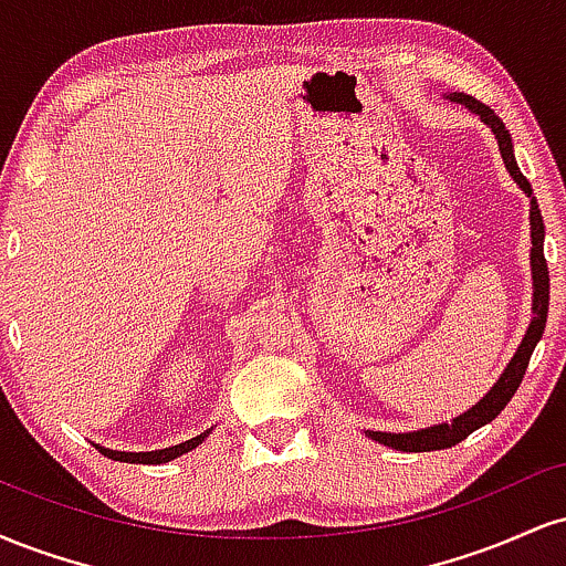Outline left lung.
Instances as JSON below:
<instances>
[{"mask_svg": "<svg viewBox=\"0 0 566 566\" xmlns=\"http://www.w3.org/2000/svg\"><path fill=\"white\" fill-rule=\"evenodd\" d=\"M447 101L460 103V106L469 108L471 114H476L479 119L484 122L486 127L492 129L495 135L500 157H503L505 170L511 172L513 184L524 191V197L530 199V237H532V250H530V269H532V319L527 333H524L522 343H518L516 354L511 356V361L505 365L500 378L495 380V386L486 391L482 399L476 401L471 409H465L463 415L458 418L447 420V423H437L428 428H418V431H407V433H391V431H365L369 439H375L378 444L391 447V450H401V452H433V450H447V447H454L458 441H463L469 433L476 431L486 423L497 418L500 409L511 401V396L516 394L518 382H522L524 373H527L530 356L535 350L537 343H541L543 329H545V319H548V265H545V255H543V239H545V226H543V216L541 207H537L535 193H532L530 180L524 178L522 170H518L516 157H513V143L509 129H505L503 119L492 112L490 106L479 103L476 97L465 95V93H444Z\"/></svg>", "mask_w": 566, "mask_h": 566, "instance_id": "obj_1", "label": "left lung"}]
</instances>
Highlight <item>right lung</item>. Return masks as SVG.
I'll use <instances>...</instances> for the list:
<instances>
[{"mask_svg": "<svg viewBox=\"0 0 566 566\" xmlns=\"http://www.w3.org/2000/svg\"><path fill=\"white\" fill-rule=\"evenodd\" d=\"M212 428H207L205 433H199V437L188 439V441H180V444L175 447H165V450H151V452H119V450H108V447H101L95 444L97 450H101L106 458L112 460H119V463H143V465H159V463H167V460H175L180 458V454L197 450V447L205 441L207 437H210Z\"/></svg>", "mask_w": 566, "mask_h": 566, "instance_id": "1", "label": "right lung"}]
</instances>
